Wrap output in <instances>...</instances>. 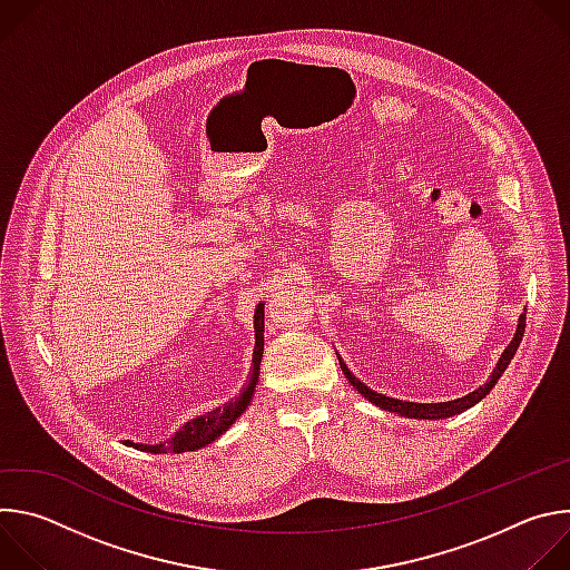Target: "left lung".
Returning <instances> with one entry per match:
<instances>
[{"mask_svg":"<svg viewBox=\"0 0 570 570\" xmlns=\"http://www.w3.org/2000/svg\"><path fill=\"white\" fill-rule=\"evenodd\" d=\"M523 332H525V315H521V317H519L517 334H514L512 343L508 345V350L503 352V356L499 358V363H497V367H494V372H492L490 381H487L484 385H480L478 390L469 392L466 396H460V399H453V401H440V403H415V401L392 399V396L379 394V392L370 390L365 383H361V381H358V379L347 370V365H345L343 361H341V367H343V372H345L347 381H350V383H352V385H354V387H356L365 399H370L374 405H379V409L390 411V413H396V415H401V417H411V420H444V417H453V415H460L462 411L471 409V405H475L482 396H487V392H490V390L499 383L501 374L508 370V365L512 363V358H514V354H517V350H519V345H521Z\"/></svg>","mask_w":570,"mask_h":570,"instance_id":"obj_1","label":"left lung"}]
</instances>
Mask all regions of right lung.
<instances>
[{
  "instance_id": "obj_1",
  "label": "right lung",
  "mask_w": 570,
  "mask_h": 570,
  "mask_svg": "<svg viewBox=\"0 0 570 570\" xmlns=\"http://www.w3.org/2000/svg\"><path fill=\"white\" fill-rule=\"evenodd\" d=\"M262 356H264V304L257 306L255 311V352H253V372L248 376L246 387H243L232 401L223 403L220 409L209 411L191 422H187L185 426H180V431L159 444H135V442H126L128 446H135L139 451L146 453H185V451H196L203 449L207 444H212L214 440H218L240 415L243 411L248 409L253 396H255V387L259 383V365H262Z\"/></svg>"
}]
</instances>
